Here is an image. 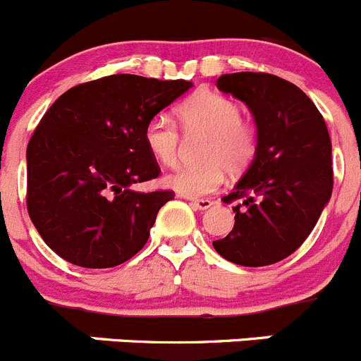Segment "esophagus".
<instances>
[{
  "instance_id": "esophagus-1",
  "label": "esophagus",
  "mask_w": 361,
  "mask_h": 361,
  "mask_svg": "<svg viewBox=\"0 0 361 361\" xmlns=\"http://www.w3.org/2000/svg\"><path fill=\"white\" fill-rule=\"evenodd\" d=\"M189 202H191L192 207H196V209H200V210L210 209L214 203L212 200H209V198H189Z\"/></svg>"
}]
</instances>
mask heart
Here are the masks:
<instances>
[{
	"label": "heart",
	"mask_w": 361,
	"mask_h": 361,
	"mask_svg": "<svg viewBox=\"0 0 361 361\" xmlns=\"http://www.w3.org/2000/svg\"><path fill=\"white\" fill-rule=\"evenodd\" d=\"M179 121L188 137H205L200 166H184L165 182L189 198H200L221 188L226 172L244 173L259 149V131L255 121L242 116L235 99L212 91H200L179 106ZM149 152L163 166H176L180 159V133L173 121L158 114L144 130Z\"/></svg>",
	"instance_id": "1"
}]
</instances>
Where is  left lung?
Here are the masks:
<instances>
[{
  "label": "left lung",
  "mask_w": 361,
  "mask_h": 361,
  "mask_svg": "<svg viewBox=\"0 0 361 361\" xmlns=\"http://www.w3.org/2000/svg\"><path fill=\"white\" fill-rule=\"evenodd\" d=\"M216 85L251 109L259 149L224 203L233 230L212 245L242 267H265L293 255L316 226L334 189L331 142L323 116L291 82L270 73L221 75Z\"/></svg>",
  "instance_id": "obj_1"
}]
</instances>
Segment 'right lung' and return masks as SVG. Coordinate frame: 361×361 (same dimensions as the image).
<instances>
[{
  "instance_id": "add662e5",
  "label": "right lung",
  "mask_w": 361,
  "mask_h": 361,
  "mask_svg": "<svg viewBox=\"0 0 361 361\" xmlns=\"http://www.w3.org/2000/svg\"><path fill=\"white\" fill-rule=\"evenodd\" d=\"M191 82L109 75L68 89L27 144L26 203L45 244L84 269H110L145 245L170 189L131 185L161 172L145 124Z\"/></svg>"
}]
</instances>
